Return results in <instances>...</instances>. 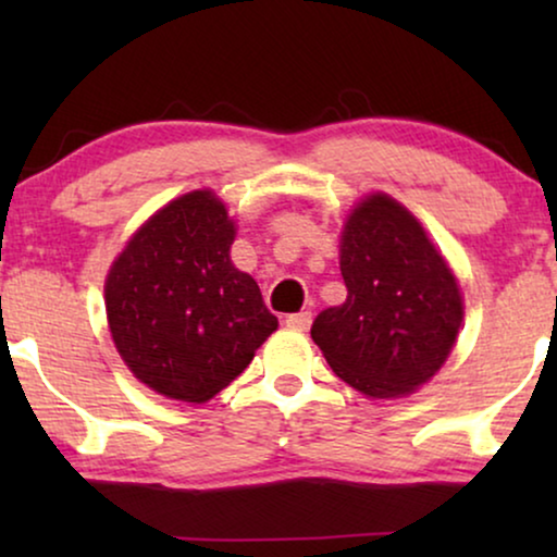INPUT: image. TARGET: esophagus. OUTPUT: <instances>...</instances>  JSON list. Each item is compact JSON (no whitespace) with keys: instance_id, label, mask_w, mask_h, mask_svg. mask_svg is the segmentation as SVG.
Returning <instances> with one entry per match:
<instances>
[{"instance_id":"1","label":"esophagus","mask_w":557,"mask_h":557,"mask_svg":"<svg viewBox=\"0 0 557 557\" xmlns=\"http://www.w3.org/2000/svg\"><path fill=\"white\" fill-rule=\"evenodd\" d=\"M311 324V311H296V314H288L286 317V326H292V330H299V332H307Z\"/></svg>"}]
</instances>
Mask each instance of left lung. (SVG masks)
Wrapping results in <instances>:
<instances>
[{"mask_svg":"<svg viewBox=\"0 0 557 557\" xmlns=\"http://www.w3.org/2000/svg\"><path fill=\"white\" fill-rule=\"evenodd\" d=\"M339 271L345 304L319 311L311 324L330 368L370 398H398L436 375L463 307L418 220L387 195H370L342 233Z\"/></svg>","mask_w":557,"mask_h":557,"instance_id":"8db88e82","label":"left lung"}]
</instances>
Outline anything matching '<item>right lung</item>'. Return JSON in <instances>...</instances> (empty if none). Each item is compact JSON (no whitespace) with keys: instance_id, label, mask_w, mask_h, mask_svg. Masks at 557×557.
I'll use <instances>...</instances> for the list:
<instances>
[{"instance_id":"1","label":"right lung","mask_w":557,"mask_h":557,"mask_svg":"<svg viewBox=\"0 0 557 557\" xmlns=\"http://www.w3.org/2000/svg\"><path fill=\"white\" fill-rule=\"evenodd\" d=\"M235 227L208 189L182 195L128 240L106 278L111 337L128 370L174 400L231 385L278 319L231 263Z\"/></svg>"}]
</instances>
